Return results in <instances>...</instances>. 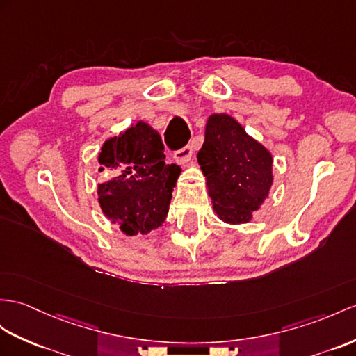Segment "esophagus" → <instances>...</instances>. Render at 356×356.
Masks as SVG:
<instances>
[{"mask_svg": "<svg viewBox=\"0 0 356 356\" xmlns=\"http://www.w3.org/2000/svg\"><path fill=\"white\" fill-rule=\"evenodd\" d=\"M192 154H193L192 145H187L183 149H179L173 154V159H175V161L179 164H186L190 160V157H192Z\"/></svg>", "mask_w": 356, "mask_h": 356, "instance_id": "obj_1", "label": "esophagus"}]
</instances>
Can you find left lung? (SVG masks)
Returning <instances> with one entry per match:
<instances>
[{
	"instance_id": "obj_1",
	"label": "left lung",
	"mask_w": 356,
	"mask_h": 356,
	"mask_svg": "<svg viewBox=\"0 0 356 356\" xmlns=\"http://www.w3.org/2000/svg\"><path fill=\"white\" fill-rule=\"evenodd\" d=\"M197 163L207 181L214 213L229 225L249 223L270 193L273 157L227 113L207 119Z\"/></svg>"
}]
</instances>
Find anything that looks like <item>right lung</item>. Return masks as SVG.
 <instances>
[{"mask_svg":"<svg viewBox=\"0 0 356 356\" xmlns=\"http://www.w3.org/2000/svg\"><path fill=\"white\" fill-rule=\"evenodd\" d=\"M99 172L110 179L98 184V202L125 236L148 234L161 227L169 211L181 168L164 161L161 137L138 120L108 137L98 152Z\"/></svg>","mask_w":356,"mask_h":356,"instance_id":"obj_1","label":"right lung"}]
</instances>
